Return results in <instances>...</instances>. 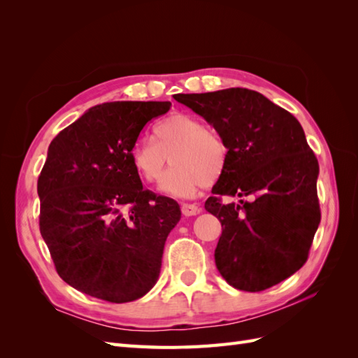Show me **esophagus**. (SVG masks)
Returning a JSON list of instances; mask_svg holds the SVG:
<instances>
[{
    "label": "esophagus",
    "instance_id": "34e87169",
    "mask_svg": "<svg viewBox=\"0 0 358 358\" xmlns=\"http://www.w3.org/2000/svg\"><path fill=\"white\" fill-rule=\"evenodd\" d=\"M182 213L185 216H194L200 213V208L197 204H188V203H183L182 204Z\"/></svg>",
    "mask_w": 358,
    "mask_h": 358
}]
</instances>
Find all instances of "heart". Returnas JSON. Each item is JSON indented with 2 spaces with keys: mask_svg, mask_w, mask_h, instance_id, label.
<instances>
[{
  "mask_svg": "<svg viewBox=\"0 0 358 358\" xmlns=\"http://www.w3.org/2000/svg\"><path fill=\"white\" fill-rule=\"evenodd\" d=\"M154 140L138 138L131 161L140 179L157 183L171 157L173 167L161 182V191L176 197H191L218 180L229 164V146L224 137L206 128L200 119L175 113L154 127Z\"/></svg>",
  "mask_w": 358,
  "mask_h": 358,
  "instance_id": "heart-1",
  "label": "heart"
}]
</instances>
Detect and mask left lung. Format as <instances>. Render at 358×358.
Returning a JSON list of instances; mask_svg holds the SVG:
<instances>
[{"mask_svg": "<svg viewBox=\"0 0 358 358\" xmlns=\"http://www.w3.org/2000/svg\"><path fill=\"white\" fill-rule=\"evenodd\" d=\"M229 146V164L204 209L222 225L215 249L221 276L242 291L273 287L306 263L321 221L318 159L297 119L263 94L230 88L176 94ZM227 196H249L224 205Z\"/></svg>", "mask_w": 358, "mask_h": 358, "instance_id": "obj_1", "label": "left lung"}]
</instances>
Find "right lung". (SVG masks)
Here are the masks:
<instances>
[{
  "instance_id": "right-lung-1",
  "label": "right lung",
  "mask_w": 358,
  "mask_h": 358,
  "mask_svg": "<svg viewBox=\"0 0 358 358\" xmlns=\"http://www.w3.org/2000/svg\"><path fill=\"white\" fill-rule=\"evenodd\" d=\"M170 101L94 106L52 140L37 182L40 233L69 285L112 303L143 297L159 276L179 204L143 189L131 149Z\"/></svg>"
}]
</instances>
